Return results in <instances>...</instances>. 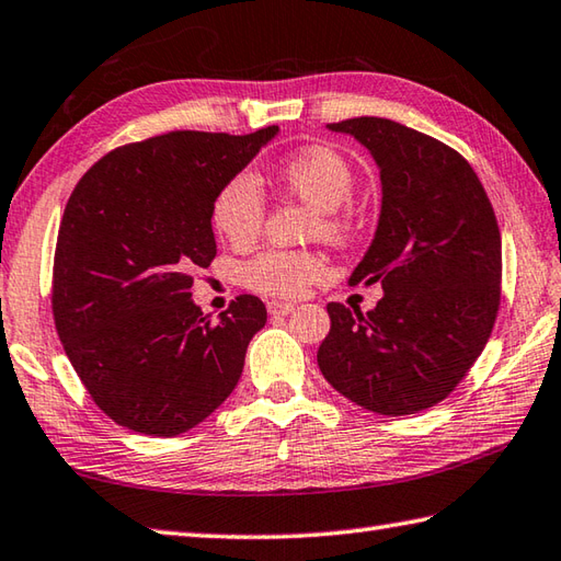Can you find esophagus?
Here are the masks:
<instances>
[{"label":"esophagus","mask_w":561,"mask_h":561,"mask_svg":"<svg viewBox=\"0 0 561 561\" xmlns=\"http://www.w3.org/2000/svg\"><path fill=\"white\" fill-rule=\"evenodd\" d=\"M294 309H296V306H294V304H287V301H270V304H267V311H270L272 316H289Z\"/></svg>","instance_id":"34e87169"}]
</instances>
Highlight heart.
I'll list each match as a JSON object with an SVG mask.
<instances>
[{
  "label": "heart",
  "mask_w": 561,
  "mask_h": 561,
  "mask_svg": "<svg viewBox=\"0 0 561 561\" xmlns=\"http://www.w3.org/2000/svg\"><path fill=\"white\" fill-rule=\"evenodd\" d=\"M277 180L289 194L321 211V226L328 238L347 233L350 216L343 206L353 199L357 174L345 156L325 146L306 148L279 164ZM211 218L230 245L250 248L255 243L265 224V194L255 174H233L216 194ZM328 274L331 267L318 252L272 248L248 262L243 282L260 294L296 299L313 284L328 279Z\"/></svg>",
  "instance_id": "obj_1"
}]
</instances>
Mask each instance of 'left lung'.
I'll return each instance as SVG.
<instances>
[{
  "instance_id": "1",
  "label": "left lung",
  "mask_w": 561,
  "mask_h": 561,
  "mask_svg": "<svg viewBox=\"0 0 561 561\" xmlns=\"http://www.w3.org/2000/svg\"><path fill=\"white\" fill-rule=\"evenodd\" d=\"M328 130L375 158L381 211L350 284L379 282L367 313L328 304L318 367L345 399L379 415L440 403L484 350L501 301V233L471 164L397 121L359 116Z\"/></svg>"
}]
</instances>
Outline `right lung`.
<instances>
[{
    "instance_id": "right-lung-1",
    "label": "right lung",
    "mask_w": 561,
    "mask_h": 561,
    "mask_svg": "<svg viewBox=\"0 0 561 561\" xmlns=\"http://www.w3.org/2000/svg\"><path fill=\"white\" fill-rule=\"evenodd\" d=\"M277 134L172 130L130 142L70 194L53 262L55 328L94 403L128 431H192L243 375L265 304L243 294L211 321L192 287L216 257V194Z\"/></svg>"
}]
</instances>
